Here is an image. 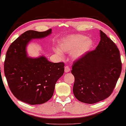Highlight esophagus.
Wrapping results in <instances>:
<instances>
[{
    "label": "esophagus",
    "mask_w": 126,
    "mask_h": 126,
    "mask_svg": "<svg viewBox=\"0 0 126 126\" xmlns=\"http://www.w3.org/2000/svg\"><path fill=\"white\" fill-rule=\"evenodd\" d=\"M70 71V67L68 66H66L65 67V73H68V72H69Z\"/></svg>",
    "instance_id": "1"
}]
</instances>
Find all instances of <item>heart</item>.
Segmentation results:
<instances>
[{
  "instance_id": "heart-1",
  "label": "heart",
  "mask_w": 126,
  "mask_h": 126,
  "mask_svg": "<svg viewBox=\"0 0 126 126\" xmlns=\"http://www.w3.org/2000/svg\"><path fill=\"white\" fill-rule=\"evenodd\" d=\"M94 42L92 39L82 34H71L67 36L60 40L59 48L55 52L59 56H63V52H71L74 59L81 57L93 46Z\"/></svg>"
}]
</instances>
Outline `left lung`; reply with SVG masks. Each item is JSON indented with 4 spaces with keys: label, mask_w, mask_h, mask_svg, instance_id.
Listing matches in <instances>:
<instances>
[{
    "label": "left lung",
    "mask_w": 126,
    "mask_h": 126,
    "mask_svg": "<svg viewBox=\"0 0 126 126\" xmlns=\"http://www.w3.org/2000/svg\"><path fill=\"white\" fill-rule=\"evenodd\" d=\"M96 48L75 61L71 73L75 78L73 93L80 102L93 104L110 96L121 75L119 51L110 39L100 31Z\"/></svg>",
    "instance_id": "obj_1"
}]
</instances>
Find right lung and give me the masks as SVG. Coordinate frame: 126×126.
Returning a JSON list of instances; mask_svg holds the SVG:
<instances>
[{
	"label": "right lung",
	"instance_id": "add662e5",
	"mask_svg": "<svg viewBox=\"0 0 126 126\" xmlns=\"http://www.w3.org/2000/svg\"><path fill=\"white\" fill-rule=\"evenodd\" d=\"M30 30L12 43L5 56L4 74L14 96L26 103L36 105L52 98L55 84L64 73V63H53L43 56L27 57L26 47L32 39L42 38L51 33Z\"/></svg>",
	"mask_w": 126,
	"mask_h": 126
}]
</instances>
